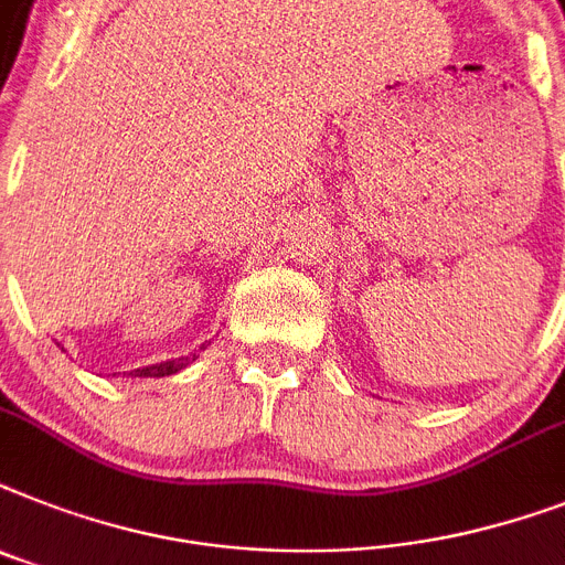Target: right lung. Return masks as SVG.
<instances>
[{
	"label": "right lung",
	"mask_w": 565,
	"mask_h": 565,
	"mask_svg": "<svg viewBox=\"0 0 565 565\" xmlns=\"http://www.w3.org/2000/svg\"><path fill=\"white\" fill-rule=\"evenodd\" d=\"M196 356V354H194ZM194 356H177V360L168 362H156V365H148V369H136L130 371V377H168V374H177L188 365V362L194 360Z\"/></svg>",
	"instance_id": "add662e5"
}]
</instances>
